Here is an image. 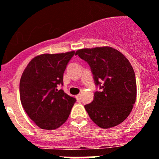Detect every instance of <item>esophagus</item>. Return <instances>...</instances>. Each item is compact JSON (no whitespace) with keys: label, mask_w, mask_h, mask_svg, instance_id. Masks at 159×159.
<instances>
[{"label":"esophagus","mask_w":159,"mask_h":159,"mask_svg":"<svg viewBox=\"0 0 159 159\" xmlns=\"http://www.w3.org/2000/svg\"><path fill=\"white\" fill-rule=\"evenodd\" d=\"M76 98L78 99V101L81 100V94H78V95H77V96H76Z\"/></svg>","instance_id":"1"}]
</instances>
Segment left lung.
Here are the masks:
<instances>
[{
	"label": "left lung",
	"mask_w": 159,
	"mask_h": 159,
	"mask_svg": "<svg viewBox=\"0 0 159 159\" xmlns=\"http://www.w3.org/2000/svg\"><path fill=\"white\" fill-rule=\"evenodd\" d=\"M76 54L89 64L95 85L93 100L85 105L89 118L103 129L119 125L127 118L136 101L134 69L128 59L111 47L82 49Z\"/></svg>",
	"instance_id": "8db88e82"
}]
</instances>
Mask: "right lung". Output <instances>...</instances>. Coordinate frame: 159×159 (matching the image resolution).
I'll list each match as a JSON object with an SVG mask.
<instances>
[{
    "label": "right lung",
    "mask_w": 159,
    "mask_h": 159,
    "mask_svg": "<svg viewBox=\"0 0 159 159\" xmlns=\"http://www.w3.org/2000/svg\"><path fill=\"white\" fill-rule=\"evenodd\" d=\"M74 51L34 57L20 81V102L28 116L40 128L54 129L66 122L76 98L57 86Z\"/></svg>",
    "instance_id": "obj_1"
}]
</instances>
